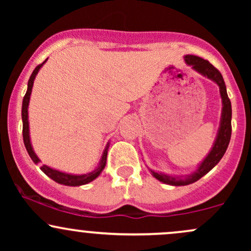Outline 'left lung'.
I'll use <instances>...</instances> for the list:
<instances>
[{"label": "left lung", "instance_id": "obj_1", "mask_svg": "<svg viewBox=\"0 0 251 251\" xmlns=\"http://www.w3.org/2000/svg\"><path fill=\"white\" fill-rule=\"evenodd\" d=\"M184 60H185L186 65L191 66L192 70L200 73L201 75L205 76L206 79L214 81L220 87V94L222 99V113L220 127H218L217 135H216L215 142L212 144V148L210 149L206 157L198 164V166L196 168L194 172L185 176H176L154 171V170L149 168L150 172H151V175L153 176L155 179L172 186L189 185V184H192L198 179H201L209 171H211L220 163L222 157L226 153L227 145L230 143V138H231V102H230V99L227 98L226 87L222 74L218 72V70H216L208 60H204L203 57L188 54V55H184Z\"/></svg>", "mask_w": 251, "mask_h": 251}]
</instances>
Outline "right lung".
Masks as SVG:
<instances>
[{"label": "right lung", "mask_w": 251, "mask_h": 251, "mask_svg": "<svg viewBox=\"0 0 251 251\" xmlns=\"http://www.w3.org/2000/svg\"><path fill=\"white\" fill-rule=\"evenodd\" d=\"M48 59H46L41 65H39L34 70L33 73L28 80V87H27V92H25V96L24 98V101H22V124H24V129H22V133H24V143L25 146V150H27L28 154L31 158L35 164H39L41 160L40 158L37 157L35 151H34L33 145H31L30 142V133H29V122H28V106H29V100H30V94H31V89H33V85H34V80L39 73V71L41 70V67L45 65L46 61ZM109 148V143H107L105 150H103L101 158H100V162L98 165L96 166V169L93 171L88 172V174H82V175H74V174H67V172L63 171H59V170L50 168V166L43 165L41 166V171L43 174H46L48 177L51 178L56 183L62 184V185H67V186H81L85 185V184L91 183L96 178H98L100 176V174L102 172V170L105 169L106 166V160H107V151Z\"/></svg>", "instance_id": "1"}]
</instances>
